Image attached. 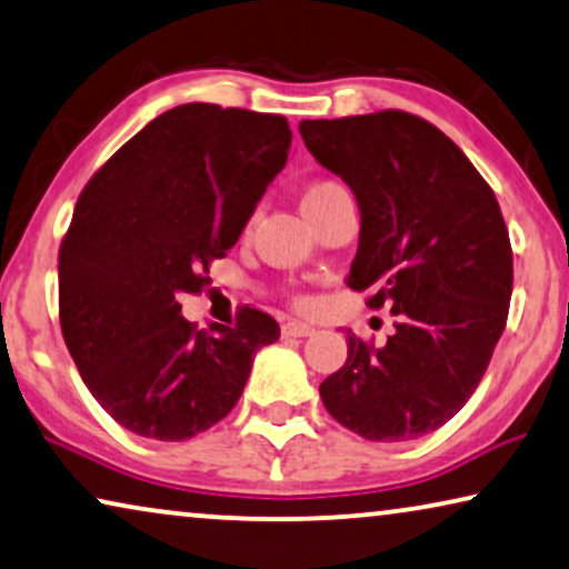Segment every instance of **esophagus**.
<instances>
[{
  "label": "esophagus",
  "mask_w": 569,
  "mask_h": 569,
  "mask_svg": "<svg viewBox=\"0 0 569 569\" xmlns=\"http://www.w3.org/2000/svg\"><path fill=\"white\" fill-rule=\"evenodd\" d=\"M281 332L286 337H311L313 335V327L307 325V321H296V319H288L286 325L281 327Z\"/></svg>",
  "instance_id": "1"
}]
</instances>
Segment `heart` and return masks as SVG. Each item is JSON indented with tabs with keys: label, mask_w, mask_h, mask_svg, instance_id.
<instances>
[{
	"label": "heart",
	"mask_w": 569,
	"mask_h": 569,
	"mask_svg": "<svg viewBox=\"0 0 569 569\" xmlns=\"http://www.w3.org/2000/svg\"><path fill=\"white\" fill-rule=\"evenodd\" d=\"M337 191H345V186L337 183V181H327V178H325V181H313L307 189V193H303V203L325 199V197H329V193H337Z\"/></svg>",
	"instance_id": "1"
}]
</instances>
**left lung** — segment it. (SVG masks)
<instances>
[{"label":"left lung","mask_w":569,"mask_h":569,"mask_svg":"<svg viewBox=\"0 0 569 569\" xmlns=\"http://www.w3.org/2000/svg\"><path fill=\"white\" fill-rule=\"evenodd\" d=\"M299 132L360 203L347 286L396 317L386 345L347 337L321 401L370 442L429 435L468 403L506 329L513 250L496 193L439 127L401 109Z\"/></svg>","instance_id":"1"}]
</instances>
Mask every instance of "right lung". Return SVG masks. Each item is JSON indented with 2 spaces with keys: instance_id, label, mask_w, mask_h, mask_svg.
<instances>
[{
  "instance_id": "obj_1",
  "label": "right lung",
  "mask_w": 569,
  "mask_h": 569,
  "mask_svg": "<svg viewBox=\"0 0 569 569\" xmlns=\"http://www.w3.org/2000/svg\"><path fill=\"white\" fill-rule=\"evenodd\" d=\"M288 148L281 114L193 101L142 127L83 186L58 250V317L83 383L124 429L183 442L214 427L281 335L250 307L234 327L197 329L178 299L201 291Z\"/></svg>"
}]
</instances>
